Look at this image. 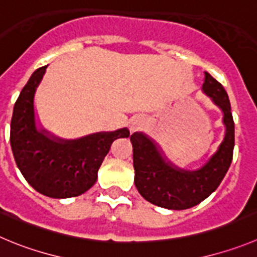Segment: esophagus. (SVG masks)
<instances>
[{
  "label": "esophagus",
  "mask_w": 257,
  "mask_h": 257,
  "mask_svg": "<svg viewBox=\"0 0 257 257\" xmlns=\"http://www.w3.org/2000/svg\"><path fill=\"white\" fill-rule=\"evenodd\" d=\"M143 124H145V121L142 120V119H136V120H133L132 121V124H131V131H137V129H140L141 126L143 125Z\"/></svg>",
  "instance_id": "34e87169"
}]
</instances>
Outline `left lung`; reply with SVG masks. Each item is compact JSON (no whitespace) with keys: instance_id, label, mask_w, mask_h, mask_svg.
Masks as SVG:
<instances>
[{"instance_id":"8db88e82","label":"left lung","mask_w":257,"mask_h":257,"mask_svg":"<svg viewBox=\"0 0 257 257\" xmlns=\"http://www.w3.org/2000/svg\"><path fill=\"white\" fill-rule=\"evenodd\" d=\"M203 92L223 112L226 133L218 150L201 167H177L165 156L157 142L142 132L131 136L133 146L134 184L141 195L157 207L183 210L198 205L222 183L232 162L234 123L226 90L208 72L204 73Z\"/></svg>"}]
</instances>
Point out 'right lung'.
I'll list each match as a JSON object with an SVG mask.
<instances>
[{"mask_svg": "<svg viewBox=\"0 0 257 257\" xmlns=\"http://www.w3.org/2000/svg\"><path fill=\"white\" fill-rule=\"evenodd\" d=\"M48 66L31 74L15 102L10 142L19 170L38 193L66 199L86 193L117 138H128V128L97 132L77 140H63L39 126L34 97Z\"/></svg>", "mask_w": 257, "mask_h": 257, "instance_id": "right-lung-1", "label": "right lung"}]
</instances>
